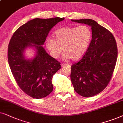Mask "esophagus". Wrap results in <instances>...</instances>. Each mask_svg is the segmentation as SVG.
Instances as JSON below:
<instances>
[{
    "label": "esophagus",
    "instance_id": "obj_1",
    "mask_svg": "<svg viewBox=\"0 0 123 123\" xmlns=\"http://www.w3.org/2000/svg\"><path fill=\"white\" fill-rule=\"evenodd\" d=\"M61 66L63 68V67H70V65L68 64V63H62V64L61 65Z\"/></svg>",
    "mask_w": 123,
    "mask_h": 123
}]
</instances>
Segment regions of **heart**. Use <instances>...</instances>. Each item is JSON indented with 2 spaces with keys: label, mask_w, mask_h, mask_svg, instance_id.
I'll return each instance as SVG.
<instances>
[{
  "label": "heart",
  "mask_w": 123,
  "mask_h": 123,
  "mask_svg": "<svg viewBox=\"0 0 123 123\" xmlns=\"http://www.w3.org/2000/svg\"><path fill=\"white\" fill-rule=\"evenodd\" d=\"M55 38L48 37L45 45L53 58L58 57L62 52L64 57L76 61L81 58L87 50L92 37L89 26H65L57 30Z\"/></svg>",
  "instance_id": "obj_1"
}]
</instances>
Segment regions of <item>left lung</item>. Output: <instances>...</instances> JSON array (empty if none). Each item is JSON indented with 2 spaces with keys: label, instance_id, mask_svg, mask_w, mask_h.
I'll return each instance as SVG.
<instances>
[{
  "label": "left lung",
  "instance_id": "left-lung-1",
  "mask_svg": "<svg viewBox=\"0 0 123 123\" xmlns=\"http://www.w3.org/2000/svg\"><path fill=\"white\" fill-rule=\"evenodd\" d=\"M71 21L92 27L90 44L82 58L71 65L70 77L76 93L93 97L101 92L112 78L117 57V42L109 30L93 19Z\"/></svg>",
  "mask_w": 123,
  "mask_h": 123
}]
</instances>
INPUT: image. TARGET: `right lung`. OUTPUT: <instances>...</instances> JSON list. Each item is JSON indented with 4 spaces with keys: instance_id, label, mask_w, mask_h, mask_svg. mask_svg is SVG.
Wrapping results in <instances>:
<instances>
[{
    "instance_id": "1",
    "label": "right lung",
    "mask_w": 123,
    "mask_h": 123,
    "mask_svg": "<svg viewBox=\"0 0 123 123\" xmlns=\"http://www.w3.org/2000/svg\"><path fill=\"white\" fill-rule=\"evenodd\" d=\"M64 18H35L16 30L8 48V60L15 80L21 89L34 98L47 97L53 91V75L61 68V63L50 56L42 45L49 32ZM34 46L37 54L33 59L25 60L23 52Z\"/></svg>"
}]
</instances>
